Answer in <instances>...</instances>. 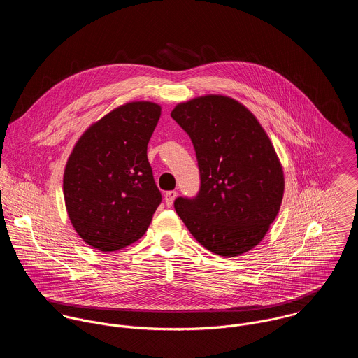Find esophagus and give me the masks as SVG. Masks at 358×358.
Returning <instances> with one entry per match:
<instances>
[{
    "label": "esophagus",
    "instance_id": "esophagus-1",
    "mask_svg": "<svg viewBox=\"0 0 358 358\" xmlns=\"http://www.w3.org/2000/svg\"><path fill=\"white\" fill-rule=\"evenodd\" d=\"M176 196H178V192H175V190H171V192L165 193V204H166V206H172L173 205Z\"/></svg>",
    "mask_w": 358,
    "mask_h": 358
}]
</instances>
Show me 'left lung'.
<instances>
[{
  "instance_id": "8db88e82",
  "label": "left lung",
  "mask_w": 358,
  "mask_h": 358,
  "mask_svg": "<svg viewBox=\"0 0 358 358\" xmlns=\"http://www.w3.org/2000/svg\"><path fill=\"white\" fill-rule=\"evenodd\" d=\"M171 117L190 136L200 169L194 197H178L176 213L216 255H241L274 222L284 173L255 115L234 99L208 95L178 104Z\"/></svg>"
}]
</instances>
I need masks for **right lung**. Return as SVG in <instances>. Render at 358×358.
Instances as JSON below:
<instances>
[{"instance_id":"obj_1","label":"right lung","mask_w":358,"mask_h":358,"mask_svg":"<svg viewBox=\"0 0 358 358\" xmlns=\"http://www.w3.org/2000/svg\"><path fill=\"white\" fill-rule=\"evenodd\" d=\"M159 114L155 103H127L90 127L69 157V217L78 236L103 252L139 240L162 201L148 159Z\"/></svg>"}]
</instances>
